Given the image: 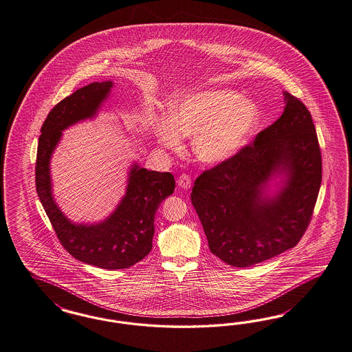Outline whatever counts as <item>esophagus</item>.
I'll return each mask as SVG.
<instances>
[{
	"instance_id": "34e87169",
	"label": "esophagus",
	"mask_w": 352,
	"mask_h": 352,
	"mask_svg": "<svg viewBox=\"0 0 352 352\" xmlns=\"http://www.w3.org/2000/svg\"><path fill=\"white\" fill-rule=\"evenodd\" d=\"M177 183H178V186H179L181 188L187 190V188L191 187V177L187 175V174H182V175H179V178L177 179Z\"/></svg>"
}]
</instances>
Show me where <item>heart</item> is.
<instances>
[{
    "label": "heart",
    "mask_w": 352,
    "mask_h": 352,
    "mask_svg": "<svg viewBox=\"0 0 352 352\" xmlns=\"http://www.w3.org/2000/svg\"><path fill=\"white\" fill-rule=\"evenodd\" d=\"M261 121V109L241 94L210 88L173 97L166 118L153 124L160 146L178 152L182 138H194L195 156L217 165L234 157L248 144Z\"/></svg>",
    "instance_id": "1"
}]
</instances>
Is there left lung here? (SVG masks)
<instances>
[{"mask_svg":"<svg viewBox=\"0 0 352 352\" xmlns=\"http://www.w3.org/2000/svg\"><path fill=\"white\" fill-rule=\"evenodd\" d=\"M283 96L277 121L195 181L191 201L209 250L232 267L295 247L312 219L322 178L315 124L299 98Z\"/></svg>","mask_w":352,"mask_h":352,"instance_id":"1","label":"left lung"}]
</instances>
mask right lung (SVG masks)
<instances>
[{"mask_svg": "<svg viewBox=\"0 0 352 352\" xmlns=\"http://www.w3.org/2000/svg\"><path fill=\"white\" fill-rule=\"evenodd\" d=\"M111 88V80L91 83L50 110L41 127L36 157L37 195L62 245L76 260L109 270L133 267L151 252L155 214L175 187L170 173L146 170L133 162L126 194L104 221L76 223L57 206L52 191L50 158L62 131L78 122L95 118Z\"/></svg>", "mask_w": 352, "mask_h": 352, "instance_id": "add662e5", "label": "right lung"}]
</instances>
